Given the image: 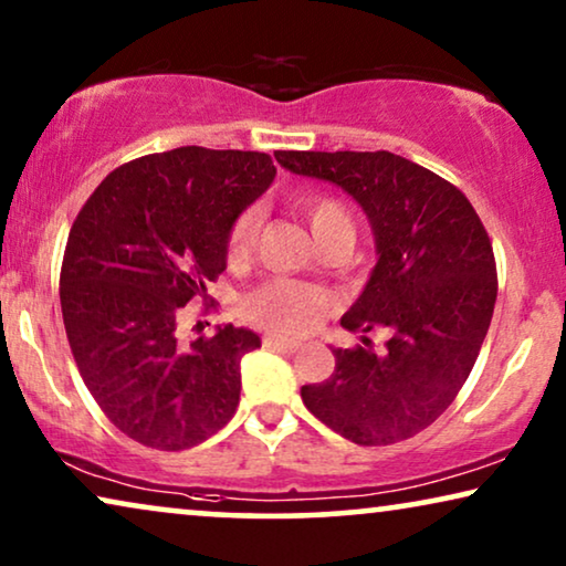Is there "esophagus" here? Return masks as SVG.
Masks as SVG:
<instances>
[{
	"mask_svg": "<svg viewBox=\"0 0 566 566\" xmlns=\"http://www.w3.org/2000/svg\"><path fill=\"white\" fill-rule=\"evenodd\" d=\"M262 345L270 347V350H277V353H296L298 350V343H293V339H285V337H277V335H265L262 337Z\"/></svg>",
	"mask_w": 566,
	"mask_h": 566,
	"instance_id": "34e87169",
	"label": "esophagus"
}]
</instances>
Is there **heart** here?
Wrapping results in <instances>:
<instances>
[{"instance_id":"heart-1","label":"heart","mask_w":566,"mask_h":566,"mask_svg":"<svg viewBox=\"0 0 566 566\" xmlns=\"http://www.w3.org/2000/svg\"><path fill=\"white\" fill-rule=\"evenodd\" d=\"M298 208L316 242H322L329 234H337V231L353 234V216L337 198L312 196L301 200ZM258 229L260 216L254 208L237 216V221L231 223L229 231L231 260L242 262L250 258L254 239H258ZM324 306H327V298H324L319 289H312V285L298 281H289V277H275V281L262 283L260 289H254L244 298L247 319L285 337H301L306 332H312L314 324L319 322Z\"/></svg>"}]
</instances>
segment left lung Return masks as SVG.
<instances>
[{
	"label": "left lung",
	"mask_w": 566,
	"mask_h": 566,
	"mask_svg": "<svg viewBox=\"0 0 566 566\" xmlns=\"http://www.w3.org/2000/svg\"><path fill=\"white\" fill-rule=\"evenodd\" d=\"M293 175L343 188L368 216L376 265L339 324L366 347H332L335 374L301 386L308 412L358 446L417 436L451 407L497 298L492 242L467 196L391 151H277ZM370 328L390 343L369 350Z\"/></svg>",
	"instance_id": "left-lung-1"
}]
</instances>
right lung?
Masks as SVG:
<instances>
[{"label":"right lung","mask_w":566,"mask_h":566,"mask_svg":"<svg viewBox=\"0 0 566 566\" xmlns=\"http://www.w3.org/2000/svg\"><path fill=\"white\" fill-rule=\"evenodd\" d=\"M273 180L270 154L180 146L115 169L76 216L61 265L66 337L84 386L136 443L185 451L234 417L239 363L260 337L227 324L182 345L177 324Z\"/></svg>","instance_id":"right-lung-1"}]
</instances>
